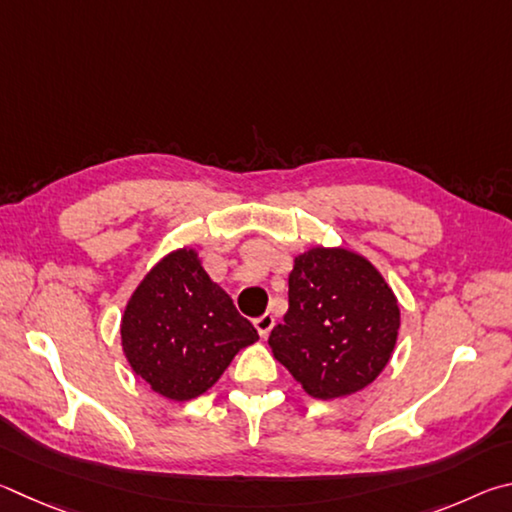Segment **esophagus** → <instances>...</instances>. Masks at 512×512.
<instances>
[{"instance_id":"esophagus-1","label":"esophagus","mask_w":512,"mask_h":512,"mask_svg":"<svg viewBox=\"0 0 512 512\" xmlns=\"http://www.w3.org/2000/svg\"><path fill=\"white\" fill-rule=\"evenodd\" d=\"M254 326L258 330V335L267 337V335H270V330L274 328V315H270V312H265V315L254 319Z\"/></svg>"}]
</instances>
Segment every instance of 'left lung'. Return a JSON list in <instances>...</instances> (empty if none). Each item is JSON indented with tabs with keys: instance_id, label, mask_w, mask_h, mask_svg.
Masks as SVG:
<instances>
[{
	"instance_id": "1",
	"label": "left lung",
	"mask_w": 512,
	"mask_h": 512,
	"mask_svg": "<svg viewBox=\"0 0 512 512\" xmlns=\"http://www.w3.org/2000/svg\"><path fill=\"white\" fill-rule=\"evenodd\" d=\"M288 312L274 326L276 360L312 398L333 400L378 378L400 328L396 294L348 249L315 247L294 258Z\"/></svg>"
}]
</instances>
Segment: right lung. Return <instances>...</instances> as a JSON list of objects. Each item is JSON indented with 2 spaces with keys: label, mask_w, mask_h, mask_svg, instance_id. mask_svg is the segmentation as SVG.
I'll return each mask as SVG.
<instances>
[{
  "label": "right lung",
  "mask_w": 512,
  "mask_h": 512,
  "mask_svg": "<svg viewBox=\"0 0 512 512\" xmlns=\"http://www.w3.org/2000/svg\"><path fill=\"white\" fill-rule=\"evenodd\" d=\"M256 339V328L211 281L193 249H177L152 267L121 321L132 371L170 400L211 389L233 355Z\"/></svg>",
  "instance_id": "obj_1"
}]
</instances>
